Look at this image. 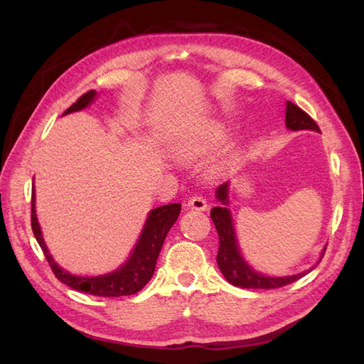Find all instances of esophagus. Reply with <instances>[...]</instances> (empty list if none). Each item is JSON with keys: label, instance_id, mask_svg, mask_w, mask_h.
<instances>
[{"label": "esophagus", "instance_id": "34e87169", "mask_svg": "<svg viewBox=\"0 0 364 364\" xmlns=\"http://www.w3.org/2000/svg\"><path fill=\"white\" fill-rule=\"evenodd\" d=\"M186 206L191 208V210H196V211H205L208 205H206V200L200 196H194V197H189Z\"/></svg>", "mask_w": 364, "mask_h": 364}]
</instances>
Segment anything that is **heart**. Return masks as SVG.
<instances>
[{"label":"heart","instance_id":"heart-1","mask_svg":"<svg viewBox=\"0 0 364 364\" xmlns=\"http://www.w3.org/2000/svg\"><path fill=\"white\" fill-rule=\"evenodd\" d=\"M231 134V127L225 122L213 120L206 122L192 128L188 133L180 136L172 144L173 158L183 162H194L206 156L208 153L214 151L215 149L227 141ZM242 151L241 146L236 144H230L223 146L215 154L206 161L205 172L208 178L218 180L223 175H227L231 170L236 168L239 161H241Z\"/></svg>","mask_w":364,"mask_h":364}]
</instances>
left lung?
<instances>
[{"label":"left lung","instance_id":"left-lung-1","mask_svg":"<svg viewBox=\"0 0 364 364\" xmlns=\"http://www.w3.org/2000/svg\"><path fill=\"white\" fill-rule=\"evenodd\" d=\"M284 125L291 131L308 129V131L321 133L319 127L316 125V122L310 117V115L301 111L299 106L292 105L291 102H286ZM228 191H230V181L220 184V186L215 189V198H218L219 206H215L211 210V219L219 235L218 264L223 277L227 278V282L233 286H237V288H245V289H275L296 282L299 278L305 277L308 272H310L313 267L294 275L270 277V275L258 272V270H255L242 257L241 249H239L233 218H231V211L228 210V205H230ZM323 253H326V249L322 250L319 261L322 259Z\"/></svg>","mask_w":364,"mask_h":364}]
</instances>
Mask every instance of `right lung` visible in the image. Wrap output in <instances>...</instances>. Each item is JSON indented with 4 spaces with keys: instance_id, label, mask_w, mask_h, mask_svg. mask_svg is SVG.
Segmentation results:
<instances>
[{
    "instance_id": "1",
    "label": "right lung",
    "mask_w": 364,
    "mask_h": 364,
    "mask_svg": "<svg viewBox=\"0 0 364 364\" xmlns=\"http://www.w3.org/2000/svg\"><path fill=\"white\" fill-rule=\"evenodd\" d=\"M95 98H97V92L89 90L87 94H84L78 100V102L68 107V109L64 112V115L86 109V107H89L95 102ZM180 211H181L180 203H170V205L158 206L154 208V210H151L149 215H146L144 228L141 231V235H139L137 242L134 245V249L131 250L128 259L123 262L122 266L112 270V272L95 275V277H82V275L70 274L54 261L48 247L45 244L41 223L37 220L34 188H33V208H31V227H33V233L37 239V242L43 250L45 258L51 266L54 275L58 277V280H60L67 286H70V288L75 291L92 294V296L122 297V296H131V294L139 292L146 283L150 282V278L154 274V266H156L162 244H164V239L168 233V230L173 227L178 215H180Z\"/></svg>"
}]
</instances>
